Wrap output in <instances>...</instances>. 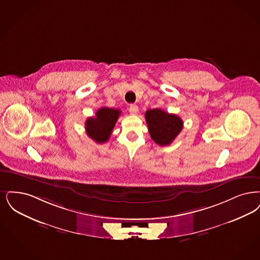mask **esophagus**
<instances>
[{
	"instance_id": "34e87169",
	"label": "esophagus",
	"mask_w": 260,
	"mask_h": 260,
	"mask_svg": "<svg viewBox=\"0 0 260 260\" xmlns=\"http://www.w3.org/2000/svg\"><path fill=\"white\" fill-rule=\"evenodd\" d=\"M129 112H130L131 114H137V113H139V108L136 105H131L129 107Z\"/></svg>"
}]
</instances>
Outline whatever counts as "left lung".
<instances>
[{
    "instance_id": "1",
    "label": "left lung",
    "mask_w": 260,
    "mask_h": 260,
    "mask_svg": "<svg viewBox=\"0 0 260 260\" xmlns=\"http://www.w3.org/2000/svg\"><path fill=\"white\" fill-rule=\"evenodd\" d=\"M146 120L150 138L159 146H169L183 127L180 116L161 109L147 111Z\"/></svg>"
}]
</instances>
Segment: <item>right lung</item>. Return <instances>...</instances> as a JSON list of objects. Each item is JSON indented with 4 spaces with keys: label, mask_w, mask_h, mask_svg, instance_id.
I'll return each instance as SVG.
<instances>
[{
    "label": "right lung",
    "mask_w": 260,
    "mask_h": 260,
    "mask_svg": "<svg viewBox=\"0 0 260 260\" xmlns=\"http://www.w3.org/2000/svg\"><path fill=\"white\" fill-rule=\"evenodd\" d=\"M120 113L119 110L112 108H101L98 110L94 117L86 119L85 131L87 136L97 144L108 142Z\"/></svg>",
    "instance_id": "1"
}]
</instances>
